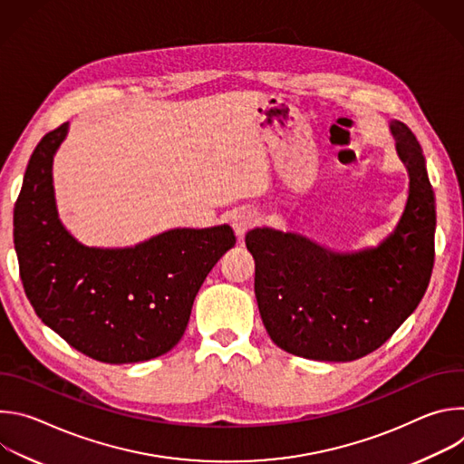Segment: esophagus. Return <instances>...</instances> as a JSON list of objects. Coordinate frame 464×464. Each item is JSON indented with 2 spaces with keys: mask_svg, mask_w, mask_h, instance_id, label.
Instances as JSON below:
<instances>
[{
  "mask_svg": "<svg viewBox=\"0 0 464 464\" xmlns=\"http://www.w3.org/2000/svg\"><path fill=\"white\" fill-rule=\"evenodd\" d=\"M253 226H255V217L247 211H242L233 218V231L238 238H242Z\"/></svg>",
  "mask_w": 464,
  "mask_h": 464,
  "instance_id": "1",
  "label": "esophagus"
}]
</instances>
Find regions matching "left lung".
<instances>
[{"label": "left lung", "instance_id": "1", "mask_svg": "<svg viewBox=\"0 0 464 464\" xmlns=\"http://www.w3.org/2000/svg\"><path fill=\"white\" fill-rule=\"evenodd\" d=\"M410 174L406 208L376 246L330 251L297 233L255 227V297L272 342L301 358L353 362L385 343L419 306L433 270L435 192L413 131L389 121Z\"/></svg>", "mask_w": 464, "mask_h": 464}]
</instances>
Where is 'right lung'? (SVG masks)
<instances>
[{
	"mask_svg": "<svg viewBox=\"0 0 464 464\" xmlns=\"http://www.w3.org/2000/svg\"><path fill=\"white\" fill-rule=\"evenodd\" d=\"M70 122L36 145L14 206L20 276L36 315L79 353L138 363L181 340L194 297L237 242L227 224L174 227L124 247L79 242L60 220L53 161Z\"/></svg>",
	"mask_w": 464,
	"mask_h": 464,
	"instance_id": "1",
	"label": "right lung"
}]
</instances>
